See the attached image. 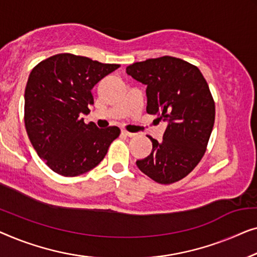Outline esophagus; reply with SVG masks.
<instances>
[{"label":"esophagus","instance_id":"34e87169","mask_svg":"<svg viewBox=\"0 0 257 257\" xmlns=\"http://www.w3.org/2000/svg\"><path fill=\"white\" fill-rule=\"evenodd\" d=\"M122 134H123V135H125V136H128V137H135L136 136V134L129 133V132H127V130H122Z\"/></svg>","mask_w":257,"mask_h":257}]
</instances>
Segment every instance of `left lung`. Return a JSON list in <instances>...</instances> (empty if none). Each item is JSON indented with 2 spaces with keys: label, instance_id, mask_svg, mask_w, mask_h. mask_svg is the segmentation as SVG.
I'll list each match as a JSON object with an SVG mask.
<instances>
[{
  "label": "left lung",
  "instance_id": "obj_1",
  "mask_svg": "<svg viewBox=\"0 0 257 257\" xmlns=\"http://www.w3.org/2000/svg\"><path fill=\"white\" fill-rule=\"evenodd\" d=\"M127 73L147 85L148 114L168 121L163 141L149 136L153 150L136 165L160 184L186 177L206 153L215 118V103L199 68L176 57L134 63Z\"/></svg>",
  "mask_w": 257,
  "mask_h": 257
}]
</instances>
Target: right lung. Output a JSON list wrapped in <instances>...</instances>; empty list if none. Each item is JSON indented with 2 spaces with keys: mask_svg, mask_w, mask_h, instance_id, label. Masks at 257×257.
I'll list each match as a JSON object with an SVG mask.
<instances>
[{
  "mask_svg": "<svg viewBox=\"0 0 257 257\" xmlns=\"http://www.w3.org/2000/svg\"><path fill=\"white\" fill-rule=\"evenodd\" d=\"M118 64L59 53L36 65L24 92V124L38 156L52 171L74 177L92 170L120 136L118 127L85 123L92 88Z\"/></svg>",
  "mask_w": 257,
  "mask_h": 257,
  "instance_id": "1",
  "label": "right lung"
}]
</instances>
